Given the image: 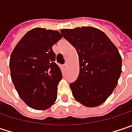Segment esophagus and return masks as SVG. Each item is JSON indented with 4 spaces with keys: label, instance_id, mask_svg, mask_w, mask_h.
<instances>
[{
    "label": "esophagus",
    "instance_id": "34e87169",
    "mask_svg": "<svg viewBox=\"0 0 132 132\" xmlns=\"http://www.w3.org/2000/svg\"><path fill=\"white\" fill-rule=\"evenodd\" d=\"M66 68H67V64H64V65L61 66V69L62 70H65Z\"/></svg>",
    "mask_w": 132,
    "mask_h": 132
}]
</instances>
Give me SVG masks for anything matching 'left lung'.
I'll use <instances>...</instances> for the list:
<instances>
[{
  "label": "left lung",
  "instance_id": "8db88e82",
  "mask_svg": "<svg viewBox=\"0 0 132 132\" xmlns=\"http://www.w3.org/2000/svg\"><path fill=\"white\" fill-rule=\"evenodd\" d=\"M61 33L79 56V76L70 83L73 96L86 107H98L117 85L122 73L119 50L106 34L94 27L61 29Z\"/></svg>",
  "mask_w": 132,
  "mask_h": 132
}]
</instances>
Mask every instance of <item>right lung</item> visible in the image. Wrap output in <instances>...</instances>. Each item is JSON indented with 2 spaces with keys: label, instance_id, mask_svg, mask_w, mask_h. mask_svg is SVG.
I'll return each mask as SVG.
<instances>
[{
  "label": "right lung",
  "instance_id": "add662e5",
  "mask_svg": "<svg viewBox=\"0 0 132 132\" xmlns=\"http://www.w3.org/2000/svg\"><path fill=\"white\" fill-rule=\"evenodd\" d=\"M62 38L58 31L35 28L15 46L10 59V76L19 97L31 108L43 110L57 98L62 79L52 46Z\"/></svg>",
  "mask_w": 132,
  "mask_h": 132
}]
</instances>
